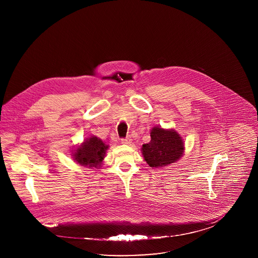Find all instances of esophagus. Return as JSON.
<instances>
[{
  "label": "esophagus",
  "mask_w": 258,
  "mask_h": 258,
  "mask_svg": "<svg viewBox=\"0 0 258 258\" xmlns=\"http://www.w3.org/2000/svg\"><path fill=\"white\" fill-rule=\"evenodd\" d=\"M121 142L124 144V145H131L133 143V139L131 137H126V138H123L121 140Z\"/></svg>",
  "instance_id": "esophagus-1"
}]
</instances>
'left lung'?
Returning a JSON list of instances; mask_svg holds the SVG:
<instances>
[{
    "label": "left lung",
    "mask_w": 258,
    "mask_h": 258,
    "mask_svg": "<svg viewBox=\"0 0 258 258\" xmlns=\"http://www.w3.org/2000/svg\"><path fill=\"white\" fill-rule=\"evenodd\" d=\"M150 135L151 141L141 148L143 158L150 167H165L183 157L184 140L175 130L157 125L151 130Z\"/></svg>",
    "instance_id": "1"
}]
</instances>
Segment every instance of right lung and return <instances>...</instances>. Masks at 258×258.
Listing matches in <instances>:
<instances>
[{"mask_svg": "<svg viewBox=\"0 0 258 258\" xmlns=\"http://www.w3.org/2000/svg\"><path fill=\"white\" fill-rule=\"evenodd\" d=\"M108 148L109 146L99 137L92 135L72 151V157L81 166L99 168L103 163Z\"/></svg>", "mask_w": 258, "mask_h": 258, "instance_id": "obj_1", "label": "right lung"}]
</instances>
